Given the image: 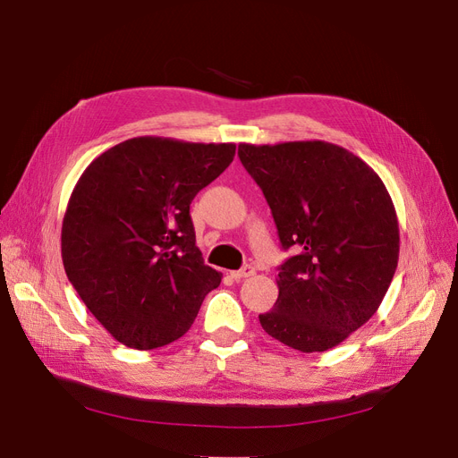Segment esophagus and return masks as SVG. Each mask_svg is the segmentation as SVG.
<instances>
[{
    "label": "esophagus",
    "instance_id": "obj_1",
    "mask_svg": "<svg viewBox=\"0 0 458 458\" xmlns=\"http://www.w3.org/2000/svg\"><path fill=\"white\" fill-rule=\"evenodd\" d=\"M256 273V269L252 266H244L242 269L239 271H231V279L234 281H241V279H246V276H252Z\"/></svg>",
    "mask_w": 458,
    "mask_h": 458
}]
</instances>
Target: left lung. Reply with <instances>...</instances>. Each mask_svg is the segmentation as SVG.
<instances>
[{
  "instance_id": "1",
  "label": "left lung",
  "mask_w": 458,
  "mask_h": 458,
  "mask_svg": "<svg viewBox=\"0 0 458 458\" xmlns=\"http://www.w3.org/2000/svg\"><path fill=\"white\" fill-rule=\"evenodd\" d=\"M284 250L279 298L263 330L303 353L327 352L377 313L399 259V225L382 179L325 141L239 145Z\"/></svg>"
}]
</instances>
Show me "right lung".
<instances>
[{
	"mask_svg": "<svg viewBox=\"0 0 458 458\" xmlns=\"http://www.w3.org/2000/svg\"><path fill=\"white\" fill-rule=\"evenodd\" d=\"M234 148L133 137L78 179L63 219L64 271L97 321L128 348L182 338L219 286L189 208L233 162Z\"/></svg>",
	"mask_w": 458,
	"mask_h": 458,
	"instance_id": "add662e5",
	"label": "right lung"
}]
</instances>
